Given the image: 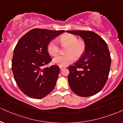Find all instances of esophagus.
I'll list each match as a JSON object with an SVG mask.
<instances>
[{
    "instance_id": "esophagus-1",
    "label": "esophagus",
    "mask_w": 123,
    "mask_h": 123,
    "mask_svg": "<svg viewBox=\"0 0 123 123\" xmlns=\"http://www.w3.org/2000/svg\"><path fill=\"white\" fill-rule=\"evenodd\" d=\"M60 68L61 70H62L63 69H65V67H62V66H60Z\"/></svg>"
}]
</instances>
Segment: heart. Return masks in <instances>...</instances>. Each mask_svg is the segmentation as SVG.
<instances>
[{
	"mask_svg": "<svg viewBox=\"0 0 123 123\" xmlns=\"http://www.w3.org/2000/svg\"><path fill=\"white\" fill-rule=\"evenodd\" d=\"M59 42L61 45L68 46L66 49V55H58L53 59V63L59 66H68L76 58H79L85 52L86 45L84 41L78 40L75 35L66 34L59 38ZM59 46L54 40L50 41L47 45V50L51 55H55L59 52Z\"/></svg>",
	"mask_w": 123,
	"mask_h": 123,
	"instance_id": "obj_1",
	"label": "heart"
}]
</instances>
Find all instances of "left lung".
Masks as SVG:
<instances>
[{"mask_svg":"<svg viewBox=\"0 0 123 123\" xmlns=\"http://www.w3.org/2000/svg\"><path fill=\"white\" fill-rule=\"evenodd\" d=\"M85 43V52L73 66H69L68 82L72 91L81 97L94 95L104 88L108 78L111 58L104 39L91 31H66Z\"/></svg>","mask_w":123,"mask_h":123,"instance_id":"1","label":"left lung"}]
</instances>
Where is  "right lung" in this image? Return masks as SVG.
Wrapping results in <instances>:
<instances>
[{"label": "right lung", "instance_id": "1", "mask_svg": "<svg viewBox=\"0 0 123 123\" xmlns=\"http://www.w3.org/2000/svg\"><path fill=\"white\" fill-rule=\"evenodd\" d=\"M64 31L34 29L18 42L14 50L12 71L19 89L29 97L42 98L55 87L60 69L57 65L45 67L52 60L47 45Z\"/></svg>", "mask_w": 123, "mask_h": 123}]
</instances>
